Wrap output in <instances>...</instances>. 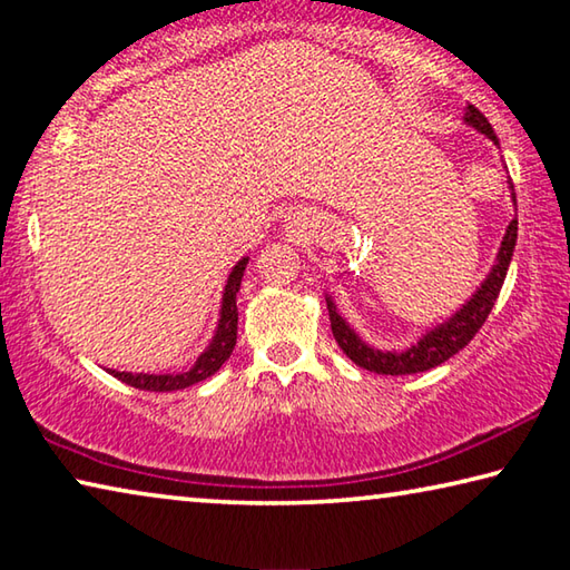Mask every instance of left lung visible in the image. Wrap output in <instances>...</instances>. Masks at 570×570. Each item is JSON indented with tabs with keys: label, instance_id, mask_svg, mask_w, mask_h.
<instances>
[{
	"label": "left lung",
	"instance_id": "8db88e82",
	"mask_svg": "<svg viewBox=\"0 0 570 570\" xmlns=\"http://www.w3.org/2000/svg\"><path fill=\"white\" fill-rule=\"evenodd\" d=\"M462 122L468 128L478 130L480 135L493 140V146L500 148L498 135L493 130V125L488 122L485 115H482L478 108L468 105L462 110ZM503 160V158H500ZM505 168V163H503ZM508 190H510V200H513V210L515 216L510 220L503 240H500L495 262L490 266V272L482 278L480 286L472 292L465 302H462L455 312L450 316H445L442 322H435L432 326H428L417 340L410 342L402 350H380L364 340V336L354 330V326L344 320V314L336 306L334 296L326 292V308H330V322H332V334L336 344L342 346V352L350 356V360L362 366V370L377 372V374H417V372H428L432 366H438L442 362H448L450 356H455L462 346L470 344L472 336L478 334V330L485 324L490 308H493L495 298L503 288L510 258H513L515 250V240H518V204H515V193H513V183L508 180Z\"/></svg>",
	"mask_w": 570,
	"mask_h": 570
}]
</instances>
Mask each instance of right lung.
I'll return each instance as SVG.
<instances>
[{
	"instance_id": "add662e5",
	"label": "right lung",
	"mask_w": 570,
	"mask_h": 570,
	"mask_svg": "<svg viewBox=\"0 0 570 570\" xmlns=\"http://www.w3.org/2000/svg\"><path fill=\"white\" fill-rule=\"evenodd\" d=\"M248 264V256L238 258L236 266L230 268V274L224 284V294H220V308H218V322L214 336L204 352L196 356L190 370L186 372H166V374H150V372H118V370H105L112 374L115 380H120L125 384H130L135 390H146V392H176V390H186L190 384L208 380L210 374H216L220 370L230 352L236 346V332H238V306H236V294L240 288V278H244Z\"/></svg>"
}]
</instances>
